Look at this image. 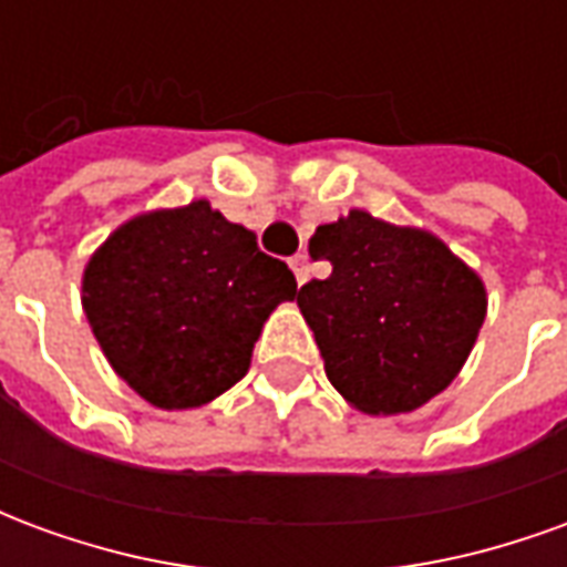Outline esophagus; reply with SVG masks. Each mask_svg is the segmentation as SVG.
Returning <instances> with one entry per match:
<instances>
[{"label":"esophagus","mask_w":567,"mask_h":567,"mask_svg":"<svg viewBox=\"0 0 567 567\" xmlns=\"http://www.w3.org/2000/svg\"><path fill=\"white\" fill-rule=\"evenodd\" d=\"M291 270H295V276H297V285H303L309 279V255H303V251H300V255H295V258H291Z\"/></svg>","instance_id":"34e87169"}]
</instances>
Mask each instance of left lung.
<instances>
[{"label": "left lung", "instance_id": "obj_1", "mask_svg": "<svg viewBox=\"0 0 567 567\" xmlns=\"http://www.w3.org/2000/svg\"><path fill=\"white\" fill-rule=\"evenodd\" d=\"M309 255L333 270L303 285L297 307L349 404L410 413L458 377L486 319V288L437 236L355 209L321 224Z\"/></svg>", "mask_w": 567, "mask_h": 567}]
</instances>
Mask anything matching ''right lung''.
<instances>
[{"label": "right lung", "mask_w": 567, "mask_h": 567, "mask_svg": "<svg viewBox=\"0 0 567 567\" xmlns=\"http://www.w3.org/2000/svg\"><path fill=\"white\" fill-rule=\"evenodd\" d=\"M81 291L117 377L148 404L187 410L246 377L264 321L295 300L297 279L251 230L194 199L117 227Z\"/></svg>", "instance_id": "1"}]
</instances>
